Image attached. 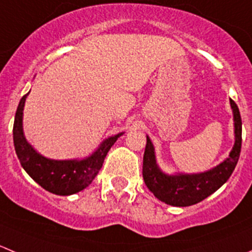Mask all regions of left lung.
I'll use <instances>...</instances> for the list:
<instances>
[{
  "label": "left lung",
  "mask_w": 252,
  "mask_h": 252,
  "mask_svg": "<svg viewBox=\"0 0 252 252\" xmlns=\"http://www.w3.org/2000/svg\"><path fill=\"white\" fill-rule=\"evenodd\" d=\"M234 122H235V145L230 152L229 158L210 171L199 174H178L167 176L162 173L156 164L155 150L147 137L145 155H143L142 174L147 188L166 204L174 207H189L202 202L205 198L220 188L238 164L241 151V124L240 111L234 100H230Z\"/></svg>",
  "instance_id": "8db88e82"
}]
</instances>
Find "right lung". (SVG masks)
I'll list each match as a JSON object with an SVG mask.
<instances>
[{
    "label": "right lung",
    "mask_w": 252,
    "mask_h": 252,
    "mask_svg": "<svg viewBox=\"0 0 252 252\" xmlns=\"http://www.w3.org/2000/svg\"><path fill=\"white\" fill-rule=\"evenodd\" d=\"M21 99L13 124V143L16 155L26 172L42 188L57 195H70L85 189L101 169L107 152L122 135L107 138L90 157L83 160H54L38 155L26 141L22 130V114L26 97Z\"/></svg>",
    "instance_id": "1"
}]
</instances>
